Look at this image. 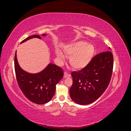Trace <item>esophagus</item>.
Returning a JSON list of instances; mask_svg holds the SVG:
<instances>
[{
    "label": "esophagus",
    "instance_id": "1",
    "mask_svg": "<svg viewBox=\"0 0 131 131\" xmlns=\"http://www.w3.org/2000/svg\"><path fill=\"white\" fill-rule=\"evenodd\" d=\"M70 77V74L69 73H67V72H65L64 73V78H67V77Z\"/></svg>",
    "mask_w": 131,
    "mask_h": 131
}]
</instances>
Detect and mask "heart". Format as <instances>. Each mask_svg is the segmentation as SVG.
Returning <instances> with one entry per match:
<instances>
[{
	"label": "heart",
	"instance_id": "b5f03b06",
	"mask_svg": "<svg viewBox=\"0 0 131 131\" xmlns=\"http://www.w3.org/2000/svg\"><path fill=\"white\" fill-rule=\"evenodd\" d=\"M63 50L67 56L69 57L70 65L78 69H82L88 65L92 60L94 53L93 45L83 41L66 45ZM56 54L59 61H64V56L60 51L57 50Z\"/></svg>",
	"mask_w": 131,
	"mask_h": 131
}]
</instances>
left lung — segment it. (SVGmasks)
Returning <instances> with one entry per match:
<instances>
[{"label":"left lung","instance_id":"left-lung-1","mask_svg":"<svg viewBox=\"0 0 131 131\" xmlns=\"http://www.w3.org/2000/svg\"><path fill=\"white\" fill-rule=\"evenodd\" d=\"M109 50L95 56L88 65L73 72L70 98L76 103L87 105L96 101L108 88L112 78L114 58Z\"/></svg>","mask_w":131,"mask_h":131}]
</instances>
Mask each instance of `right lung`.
<instances>
[{
  "label": "right lung",
  "mask_w": 131,
  "mask_h": 131,
  "mask_svg": "<svg viewBox=\"0 0 131 131\" xmlns=\"http://www.w3.org/2000/svg\"><path fill=\"white\" fill-rule=\"evenodd\" d=\"M46 35L45 34H42L43 37ZM35 38L41 39L38 35H33L27 38L21 43ZM14 66L18 85L28 100L35 104H43L52 99L56 91V85L63 77V71L60 67L50 63L40 72L29 73L19 66L16 51Z\"/></svg>",
  "instance_id": "right-lung-1"
}]
</instances>
